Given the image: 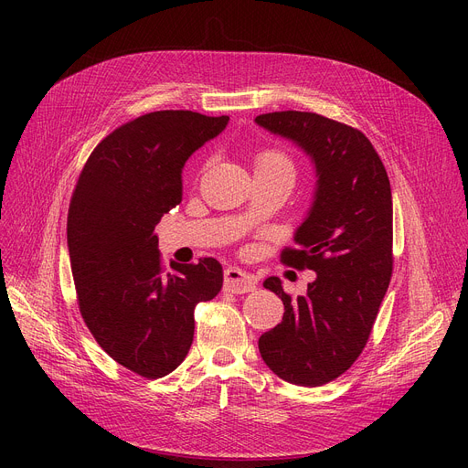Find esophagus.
<instances>
[{
  "label": "esophagus",
  "instance_id": "esophagus-1",
  "mask_svg": "<svg viewBox=\"0 0 468 468\" xmlns=\"http://www.w3.org/2000/svg\"><path fill=\"white\" fill-rule=\"evenodd\" d=\"M224 282L226 288L233 293H247L256 290V279L254 275L242 271L239 267H228L224 271Z\"/></svg>",
  "mask_w": 468,
  "mask_h": 468
}]
</instances>
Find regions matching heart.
Returning <instances> with one entry per match:
<instances>
[{"instance_id":"1","label":"heart","mask_w":468,"mask_h":468,"mask_svg":"<svg viewBox=\"0 0 468 468\" xmlns=\"http://www.w3.org/2000/svg\"><path fill=\"white\" fill-rule=\"evenodd\" d=\"M258 166H271V168H279V170H284V172H288V175H292V163L281 152H263L258 157Z\"/></svg>"}]
</instances>
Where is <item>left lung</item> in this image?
I'll list each match as a JSON object with an SVG mask.
<instances>
[{"mask_svg":"<svg viewBox=\"0 0 468 468\" xmlns=\"http://www.w3.org/2000/svg\"><path fill=\"white\" fill-rule=\"evenodd\" d=\"M256 125L292 142L314 170V191L284 263L311 269L305 296L290 298L279 277L263 281L284 303L260 355L281 379L324 385L362 353L392 271V195L387 170L360 131L309 112L258 115Z\"/></svg>","mask_w":468,"mask_h":468,"instance_id":"1","label":"left lung"}]
</instances>
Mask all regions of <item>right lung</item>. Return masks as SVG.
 I'll use <instances>...</instances> for the list:
<instances>
[{
  "mask_svg": "<svg viewBox=\"0 0 468 468\" xmlns=\"http://www.w3.org/2000/svg\"><path fill=\"white\" fill-rule=\"evenodd\" d=\"M229 117L187 110L145 113L94 147L73 191L68 250L83 321L115 362L157 379L182 364L193 311L218 296L214 258L165 273L155 226L182 203L186 161L228 127Z\"/></svg>",
  "mask_w": 468,
  "mask_h": 468,
  "instance_id": "right-lung-1",
  "label": "right lung"
}]
</instances>
